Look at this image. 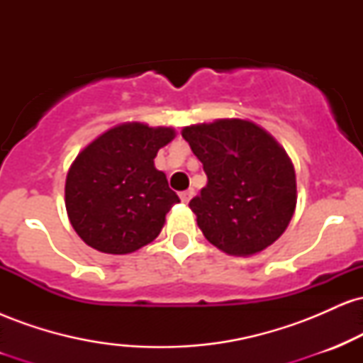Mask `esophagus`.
Returning a JSON list of instances; mask_svg holds the SVG:
<instances>
[{
  "mask_svg": "<svg viewBox=\"0 0 363 363\" xmlns=\"http://www.w3.org/2000/svg\"><path fill=\"white\" fill-rule=\"evenodd\" d=\"M194 196V191L193 189H187V191H182L181 193V201L182 203H189V199Z\"/></svg>",
  "mask_w": 363,
  "mask_h": 363,
  "instance_id": "34e87169",
  "label": "esophagus"
}]
</instances>
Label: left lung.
<instances>
[{"instance_id": "obj_1", "label": "left lung", "mask_w": 363, "mask_h": 363, "mask_svg": "<svg viewBox=\"0 0 363 363\" xmlns=\"http://www.w3.org/2000/svg\"><path fill=\"white\" fill-rule=\"evenodd\" d=\"M208 182L189 201L203 235L230 256L261 252L289 227L297 205L294 164L269 133L244 119L182 129Z\"/></svg>"}]
</instances>
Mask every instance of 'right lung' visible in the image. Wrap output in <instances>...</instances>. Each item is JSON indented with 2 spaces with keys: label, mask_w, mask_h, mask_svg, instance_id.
Returning <instances> with one entry per match:
<instances>
[{
  "label": "right lung",
  "mask_w": 363,
  "mask_h": 363,
  "mask_svg": "<svg viewBox=\"0 0 363 363\" xmlns=\"http://www.w3.org/2000/svg\"><path fill=\"white\" fill-rule=\"evenodd\" d=\"M172 128L124 123L83 148L66 176L65 203L74 232L107 254H129L160 234L179 196L153 158Z\"/></svg>",
  "instance_id": "right-lung-1"
}]
</instances>
